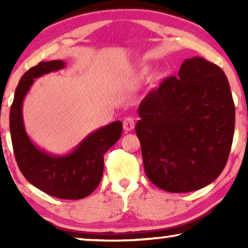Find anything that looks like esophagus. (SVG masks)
<instances>
[{
    "label": "esophagus",
    "mask_w": 248,
    "mask_h": 248,
    "mask_svg": "<svg viewBox=\"0 0 248 248\" xmlns=\"http://www.w3.org/2000/svg\"><path fill=\"white\" fill-rule=\"evenodd\" d=\"M123 127L126 132H130L131 130L134 128V118L132 117H126L123 122Z\"/></svg>",
    "instance_id": "1"
}]
</instances>
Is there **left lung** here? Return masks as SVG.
Masks as SVG:
<instances>
[{"instance_id": "left-lung-1", "label": "left lung", "mask_w": 248, "mask_h": 248, "mask_svg": "<svg viewBox=\"0 0 248 248\" xmlns=\"http://www.w3.org/2000/svg\"><path fill=\"white\" fill-rule=\"evenodd\" d=\"M135 132L148 178L186 193L211 184L225 168L235 131V105L226 74L195 56L140 103Z\"/></svg>"}]
</instances>
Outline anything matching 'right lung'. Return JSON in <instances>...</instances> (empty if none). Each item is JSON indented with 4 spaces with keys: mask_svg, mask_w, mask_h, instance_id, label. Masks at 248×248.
Wrapping results in <instances>:
<instances>
[{
    "mask_svg": "<svg viewBox=\"0 0 248 248\" xmlns=\"http://www.w3.org/2000/svg\"><path fill=\"white\" fill-rule=\"evenodd\" d=\"M61 60L40 62L23 74L10 108V133L19 169L27 181L46 194L79 200L91 194L101 181L104 155L120 140L122 122L116 121L88 134L70 154L55 155L37 147L27 134L22 104L37 78L62 70Z\"/></svg>",
    "mask_w": 248,
    "mask_h": 248,
    "instance_id": "add662e5",
    "label": "right lung"
}]
</instances>
